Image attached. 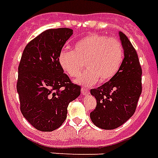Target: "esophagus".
Here are the masks:
<instances>
[{
    "label": "esophagus",
    "mask_w": 158,
    "mask_h": 158,
    "mask_svg": "<svg viewBox=\"0 0 158 158\" xmlns=\"http://www.w3.org/2000/svg\"><path fill=\"white\" fill-rule=\"evenodd\" d=\"M81 93L84 95H88L89 94V90L87 89H85V88H82L81 89Z\"/></svg>",
    "instance_id": "esophagus-1"
}]
</instances>
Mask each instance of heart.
Segmentation results:
<instances>
[{
    "mask_svg": "<svg viewBox=\"0 0 158 158\" xmlns=\"http://www.w3.org/2000/svg\"><path fill=\"white\" fill-rule=\"evenodd\" d=\"M123 48L115 38L91 34L75 44L74 51L63 50L58 56L59 64L70 77H77L85 61L87 69L76 79L77 84L90 87L105 83L118 73L123 60Z\"/></svg>",
    "mask_w": 158,
    "mask_h": 158,
    "instance_id": "1",
    "label": "heart"
}]
</instances>
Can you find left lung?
Returning <instances> with one entry per match:
<instances>
[{
	"instance_id": "1",
	"label": "left lung",
	"mask_w": 158,
	"mask_h": 158,
	"mask_svg": "<svg viewBox=\"0 0 158 158\" xmlns=\"http://www.w3.org/2000/svg\"><path fill=\"white\" fill-rule=\"evenodd\" d=\"M124 58L119 70L109 81L90 90L97 106L90 118L99 128L120 127L133 115L142 93V68L138 54L129 40L119 31Z\"/></svg>"
}]
</instances>
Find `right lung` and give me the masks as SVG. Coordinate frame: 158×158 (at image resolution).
<instances>
[{"mask_svg":"<svg viewBox=\"0 0 158 158\" xmlns=\"http://www.w3.org/2000/svg\"><path fill=\"white\" fill-rule=\"evenodd\" d=\"M73 35L69 28L50 29L29 42L23 51L16 89L20 111L36 129L52 132L67 117L69 103L80 94V86L59 64L58 56Z\"/></svg>","mask_w":158,"mask_h":158,"instance_id":"obj_1","label":"right lung"}]
</instances>
